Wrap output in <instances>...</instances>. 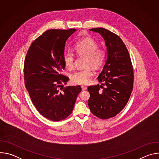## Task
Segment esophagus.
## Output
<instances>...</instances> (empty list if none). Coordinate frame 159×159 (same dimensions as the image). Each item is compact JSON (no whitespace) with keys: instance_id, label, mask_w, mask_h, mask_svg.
Masks as SVG:
<instances>
[{"instance_id":"obj_1","label":"esophagus","mask_w":159,"mask_h":159,"mask_svg":"<svg viewBox=\"0 0 159 159\" xmlns=\"http://www.w3.org/2000/svg\"><path fill=\"white\" fill-rule=\"evenodd\" d=\"M81 87H82V90H85L86 89H87V87L86 86H85V85H82L81 86Z\"/></svg>"}]
</instances>
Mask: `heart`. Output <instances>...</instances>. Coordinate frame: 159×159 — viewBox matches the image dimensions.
<instances>
[{"label":"heart","instance_id":"b5f03b06","mask_svg":"<svg viewBox=\"0 0 159 159\" xmlns=\"http://www.w3.org/2000/svg\"><path fill=\"white\" fill-rule=\"evenodd\" d=\"M97 41L91 38H86L80 40L75 44V51L79 56H85L83 69H80L71 75V80L74 84H87L90 82L93 74L91 66L94 69H99L106 61L107 53L105 50L99 48ZM75 54L69 50H65L62 56L65 66L69 69L73 68L75 60Z\"/></svg>","mask_w":159,"mask_h":159}]
</instances>
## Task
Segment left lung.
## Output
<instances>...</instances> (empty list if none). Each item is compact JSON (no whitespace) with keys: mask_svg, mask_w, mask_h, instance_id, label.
Instances as JSON below:
<instances>
[{"mask_svg":"<svg viewBox=\"0 0 159 159\" xmlns=\"http://www.w3.org/2000/svg\"><path fill=\"white\" fill-rule=\"evenodd\" d=\"M99 33L105 41L107 58L98 79L101 85H90L88 106L94 115L109 119L125 107L133 87V69L128 51L122 39L110 31L90 29Z\"/></svg>","mask_w":159,"mask_h":159,"instance_id":"left-lung-1","label":"left lung"}]
</instances>
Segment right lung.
<instances>
[{"label":"right lung","mask_w":159,"mask_h":159,"mask_svg":"<svg viewBox=\"0 0 159 159\" xmlns=\"http://www.w3.org/2000/svg\"><path fill=\"white\" fill-rule=\"evenodd\" d=\"M76 31L47 30L32 43L26 56V88L38 112L53 121L64 120L71 114L82 90L80 85L61 87L62 83L69 81L61 74L65 67L62 59L65 43Z\"/></svg>","instance_id":"obj_1"}]
</instances>
